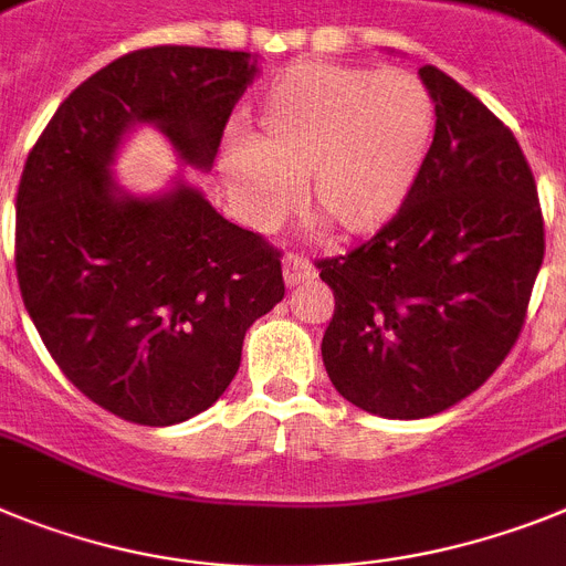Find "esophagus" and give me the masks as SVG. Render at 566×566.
I'll use <instances>...</instances> for the list:
<instances>
[{"instance_id": "obj_1", "label": "esophagus", "mask_w": 566, "mask_h": 566, "mask_svg": "<svg viewBox=\"0 0 566 566\" xmlns=\"http://www.w3.org/2000/svg\"><path fill=\"white\" fill-rule=\"evenodd\" d=\"M313 276H316V270H313V264L304 255H290L287 262H284V284L287 287H298V284L311 282Z\"/></svg>"}]
</instances>
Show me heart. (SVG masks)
Returning a JSON list of instances; mask_svg holds the SVG:
<instances>
[{"mask_svg":"<svg viewBox=\"0 0 566 566\" xmlns=\"http://www.w3.org/2000/svg\"><path fill=\"white\" fill-rule=\"evenodd\" d=\"M253 136L224 147V181L255 228L296 205L344 239L385 230L419 185L436 130L432 96L407 71L298 62L270 78Z\"/></svg>","mask_w":566,"mask_h":566,"instance_id":"heart-1","label":"heart"}]
</instances>
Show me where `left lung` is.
<instances>
[{"label":"left lung","mask_w":566,"mask_h":566,"mask_svg":"<svg viewBox=\"0 0 566 566\" xmlns=\"http://www.w3.org/2000/svg\"><path fill=\"white\" fill-rule=\"evenodd\" d=\"M419 76L436 134L410 201L370 242L318 262L336 298L327 376L381 419H427L479 390L518 342L544 259L513 130L439 67Z\"/></svg>","instance_id":"8db88e82"}]
</instances>
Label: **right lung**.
<instances>
[{"mask_svg":"<svg viewBox=\"0 0 566 566\" xmlns=\"http://www.w3.org/2000/svg\"><path fill=\"white\" fill-rule=\"evenodd\" d=\"M259 73L244 51L159 45L85 78L42 130L17 193V276L48 353L91 401L167 427L233 381L244 333L282 302V253L176 179L130 196L111 174L136 125L210 170Z\"/></svg>","mask_w":566,"mask_h":566,"instance_id":"1","label":"right lung"}]
</instances>
